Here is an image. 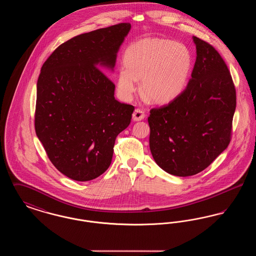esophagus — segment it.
Listing matches in <instances>:
<instances>
[{
	"instance_id": "esophagus-1",
	"label": "esophagus",
	"mask_w": 256,
	"mask_h": 256,
	"mask_svg": "<svg viewBox=\"0 0 256 256\" xmlns=\"http://www.w3.org/2000/svg\"><path fill=\"white\" fill-rule=\"evenodd\" d=\"M145 112L140 108L134 110V114H132V119L134 121H141L145 118Z\"/></svg>"
}]
</instances>
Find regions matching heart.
I'll use <instances>...</instances> for the list:
<instances>
[{
  "instance_id": "obj_1",
  "label": "heart",
  "mask_w": 256,
  "mask_h": 256,
  "mask_svg": "<svg viewBox=\"0 0 256 256\" xmlns=\"http://www.w3.org/2000/svg\"><path fill=\"white\" fill-rule=\"evenodd\" d=\"M117 88L130 98L140 82V93L150 102L164 104L182 93L192 69L188 48L164 38H145L130 44L124 52Z\"/></svg>"
}]
</instances>
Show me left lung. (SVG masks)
I'll return each instance as SVG.
<instances>
[{
	"label": "left lung",
	"mask_w": 256,
	"mask_h": 256,
	"mask_svg": "<svg viewBox=\"0 0 256 256\" xmlns=\"http://www.w3.org/2000/svg\"><path fill=\"white\" fill-rule=\"evenodd\" d=\"M196 58L182 93L150 111V148L161 169L176 176L204 170L228 148L236 91L226 62L213 46L193 36Z\"/></svg>",
	"instance_id": "left-lung-1"
}]
</instances>
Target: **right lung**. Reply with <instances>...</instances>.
<instances>
[{
	"label": "right lung",
	"instance_id": "add662e5",
	"mask_svg": "<svg viewBox=\"0 0 256 256\" xmlns=\"http://www.w3.org/2000/svg\"><path fill=\"white\" fill-rule=\"evenodd\" d=\"M130 23L82 34L61 44L37 80L34 126L54 166L76 182L108 169L117 135L134 106L115 100V86L100 70L113 71Z\"/></svg>",
	"mask_w": 256,
	"mask_h": 256
}]
</instances>
